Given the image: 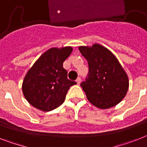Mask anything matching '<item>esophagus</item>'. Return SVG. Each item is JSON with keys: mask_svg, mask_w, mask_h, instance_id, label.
<instances>
[{"mask_svg": "<svg viewBox=\"0 0 147 147\" xmlns=\"http://www.w3.org/2000/svg\"><path fill=\"white\" fill-rule=\"evenodd\" d=\"M81 78H80V77H78L77 78V79H76V82H77V84L78 85H79L80 84H81Z\"/></svg>", "mask_w": 147, "mask_h": 147, "instance_id": "obj_1", "label": "esophagus"}]
</instances>
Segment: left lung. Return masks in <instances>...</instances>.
Listing matches in <instances>:
<instances>
[{"mask_svg": "<svg viewBox=\"0 0 147 147\" xmlns=\"http://www.w3.org/2000/svg\"><path fill=\"white\" fill-rule=\"evenodd\" d=\"M78 49L88 63V75L81 87L89 102L102 109L119 103L129 89V78L116 57L98 44Z\"/></svg>", "mask_w": 147, "mask_h": 147, "instance_id": "obj_1", "label": "left lung"}]
</instances>
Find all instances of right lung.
Masks as SVG:
<instances>
[{
  "label": "right lung",
  "instance_id": "add662e5",
  "mask_svg": "<svg viewBox=\"0 0 147 147\" xmlns=\"http://www.w3.org/2000/svg\"><path fill=\"white\" fill-rule=\"evenodd\" d=\"M71 51V47L51 48L28 70L22 91L31 105L43 111H50L63 103L69 87L77 84L68 79V72L63 66Z\"/></svg>",
  "mask_w": 147,
  "mask_h": 147
}]
</instances>
